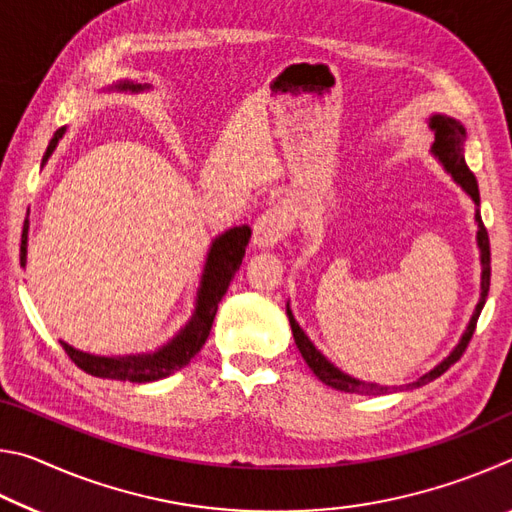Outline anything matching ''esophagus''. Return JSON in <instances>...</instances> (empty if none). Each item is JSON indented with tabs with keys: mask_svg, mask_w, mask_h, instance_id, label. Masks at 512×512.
<instances>
[{
	"mask_svg": "<svg viewBox=\"0 0 512 512\" xmlns=\"http://www.w3.org/2000/svg\"><path fill=\"white\" fill-rule=\"evenodd\" d=\"M293 212L287 205L277 203L266 207V210L257 216L253 225V244L255 248H271L277 241L291 235L293 230Z\"/></svg>",
	"mask_w": 512,
	"mask_h": 512,
	"instance_id": "34e87169",
	"label": "esophagus"
}]
</instances>
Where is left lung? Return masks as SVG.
<instances>
[{"instance_id":"1","label":"left lung","mask_w":512,"mask_h":512,"mask_svg":"<svg viewBox=\"0 0 512 512\" xmlns=\"http://www.w3.org/2000/svg\"><path fill=\"white\" fill-rule=\"evenodd\" d=\"M431 128H433V135H436V142H433V153L438 155L443 164L447 167V171L452 173L454 180L458 185H461L467 194L472 196V201L476 203V221H479V248H481V264H483V275H481V300L479 305H476L474 316L470 320V325H467V332L463 334L461 343L456 345L454 352L449 354V357L440 363V366L433 368L429 375L420 377L418 381H413V388L429 384L436 377L443 375L447 372L449 366H454V363L463 357V352L467 350V345H470L472 336H474V329H476V320L481 316V309L485 305V296H488L490 291V237H488V230H485V225L481 221V212H479V183H476L474 173L470 171V167L465 164V155H463V140H465V128L458 124L456 119L452 117H443V115H433L431 117ZM287 314H289V323L293 329V339H296L298 350L302 354V359L307 361V366L314 370V375L323 381V384L336 388V391H345V393H357V395H384V393H391L393 388L391 386H377V384H366V381H359L350 375H345L339 368H334L332 363H329L323 354H320L314 343L307 339V334L302 332L300 325L296 323V318H293L291 309L287 307Z\"/></svg>"}]
</instances>
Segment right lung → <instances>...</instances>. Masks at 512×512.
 Wrapping results in <instances>:
<instances>
[{
	"label": "right lung",
	"mask_w": 512,
	"mask_h": 512,
	"mask_svg": "<svg viewBox=\"0 0 512 512\" xmlns=\"http://www.w3.org/2000/svg\"><path fill=\"white\" fill-rule=\"evenodd\" d=\"M121 90H142V85L133 83H121ZM65 128H58L51 137L47 146V155L56 149L60 137H63ZM27 230L29 225L24 221L22 230V244H20V266L27 262ZM250 239V228L248 225H239V228H232L214 241L210 248V255H207L205 273H203V284L201 291H198V305L194 311V318L185 325L183 332H180L176 339L164 345L158 352L153 354H137V357H94V354H85L74 348H69L67 343L63 350L67 357L72 359L76 366L83 372H88L92 377L101 379H117V381H135V384H144V381H155L162 377H169L171 372L185 368L196 352L201 348L210 336V329L214 323L216 309H219V302L228 291L232 277L239 271L241 259L246 255V246Z\"/></svg>",
	"instance_id": "1"
}]
</instances>
